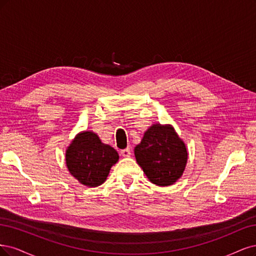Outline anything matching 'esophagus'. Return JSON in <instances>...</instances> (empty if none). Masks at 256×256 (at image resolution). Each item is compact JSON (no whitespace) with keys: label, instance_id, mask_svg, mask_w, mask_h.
<instances>
[{"label":"esophagus","instance_id":"34e87169","mask_svg":"<svg viewBox=\"0 0 256 256\" xmlns=\"http://www.w3.org/2000/svg\"><path fill=\"white\" fill-rule=\"evenodd\" d=\"M121 155L123 156V158H130V149L122 150V151H121Z\"/></svg>","mask_w":256,"mask_h":256}]
</instances>
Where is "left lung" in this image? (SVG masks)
<instances>
[{
    "label": "left lung",
    "mask_w": 256,
    "mask_h": 256,
    "mask_svg": "<svg viewBox=\"0 0 256 256\" xmlns=\"http://www.w3.org/2000/svg\"><path fill=\"white\" fill-rule=\"evenodd\" d=\"M136 162L151 183L170 186L183 176L188 152L171 124L154 123L134 149Z\"/></svg>",
    "instance_id": "1"
}]
</instances>
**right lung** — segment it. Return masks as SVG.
<instances>
[{"label": "right lung", "mask_w": 256, "mask_h": 256, "mask_svg": "<svg viewBox=\"0 0 256 256\" xmlns=\"http://www.w3.org/2000/svg\"><path fill=\"white\" fill-rule=\"evenodd\" d=\"M118 160V152L103 144L92 130L80 132L66 150V164L70 174L87 187L102 185Z\"/></svg>", "instance_id": "obj_1"}]
</instances>
